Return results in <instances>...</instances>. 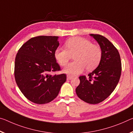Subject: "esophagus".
I'll list each match as a JSON object with an SVG mask.
<instances>
[{
	"label": "esophagus",
	"mask_w": 133,
	"mask_h": 133,
	"mask_svg": "<svg viewBox=\"0 0 133 133\" xmlns=\"http://www.w3.org/2000/svg\"><path fill=\"white\" fill-rule=\"evenodd\" d=\"M73 78V77H71V76H69V75H67V80H70V79H71Z\"/></svg>",
	"instance_id": "34e87169"
}]
</instances>
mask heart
Masks as SVG:
<instances>
[{"mask_svg": "<svg viewBox=\"0 0 133 133\" xmlns=\"http://www.w3.org/2000/svg\"><path fill=\"white\" fill-rule=\"evenodd\" d=\"M65 47L56 48L54 57L60 65L64 66L71 55L75 62L64 69V72L70 76H76L87 71L93 70L98 66L102 58V51L98 45L93 44L90 40L82 37H73L65 42Z\"/></svg>", "mask_w": 133, "mask_h": 133, "instance_id": "1", "label": "heart"}]
</instances>
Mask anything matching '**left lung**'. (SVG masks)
<instances>
[{
	"label": "left lung",
	"mask_w": 133,
	"mask_h": 133,
	"mask_svg": "<svg viewBox=\"0 0 133 133\" xmlns=\"http://www.w3.org/2000/svg\"><path fill=\"white\" fill-rule=\"evenodd\" d=\"M98 42L102 58L95 70L79 77L80 84L76 89L77 96L90 104L104 101L112 94L119 81L121 73V58L118 50L102 35L90 34Z\"/></svg>",
	"instance_id": "obj_1"
}]
</instances>
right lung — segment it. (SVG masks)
<instances>
[{
	"label": "right lung",
	"mask_w": 133,
	"mask_h": 133,
	"mask_svg": "<svg viewBox=\"0 0 133 133\" xmlns=\"http://www.w3.org/2000/svg\"><path fill=\"white\" fill-rule=\"evenodd\" d=\"M58 37H33L23 44L16 56L15 78L21 92L31 102L45 104L54 99L66 81V75H51L60 70L54 57Z\"/></svg>",
	"instance_id": "right-lung-1"
}]
</instances>
